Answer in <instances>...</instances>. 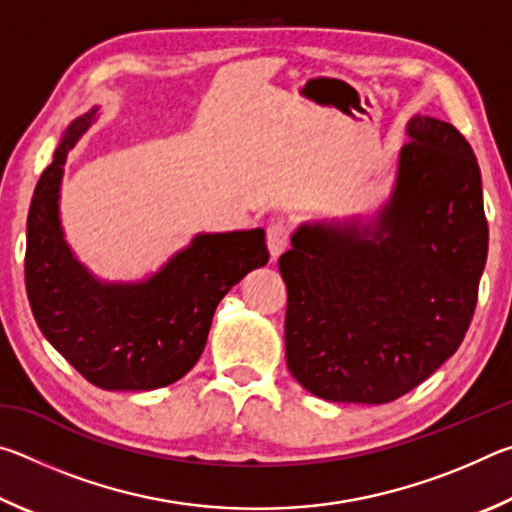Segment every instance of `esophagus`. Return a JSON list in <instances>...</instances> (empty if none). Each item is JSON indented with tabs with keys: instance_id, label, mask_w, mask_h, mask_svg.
<instances>
[{
	"instance_id": "obj_1",
	"label": "esophagus",
	"mask_w": 512,
	"mask_h": 512,
	"mask_svg": "<svg viewBox=\"0 0 512 512\" xmlns=\"http://www.w3.org/2000/svg\"><path fill=\"white\" fill-rule=\"evenodd\" d=\"M266 246L271 257H280L289 246V228L284 223H271L266 230Z\"/></svg>"
}]
</instances>
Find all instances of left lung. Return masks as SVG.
<instances>
[{
  "label": "left lung",
  "instance_id": "8db88e82",
  "mask_svg": "<svg viewBox=\"0 0 512 512\" xmlns=\"http://www.w3.org/2000/svg\"><path fill=\"white\" fill-rule=\"evenodd\" d=\"M372 219L302 223L280 257L291 375L327 402L386 404L458 350L488 257L481 171L452 124L413 115Z\"/></svg>",
  "mask_w": 512,
  "mask_h": 512
}]
</instances>
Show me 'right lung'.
I'll return each mask as SVG.
<instances>
[{"mask_svg":"<svg viewBox=\"0 0 512 512\" xmlns=\"http://www.w3.org/2000/svg\"><path fill=\"white\" fill-rule=\"evenodd\" d=\"M92 108L65 128L42 171L27 221L24 277L45 339L103 391H153L196 366L216 305L268 262L262 228L201 232L153 275L103 282L83 266L60 225L67 153L97 119Z\"/></svg>","mask_w":512,"mask_h":512,"instance_id":"right-lung-1","label":"right lung"}]
</instances>
